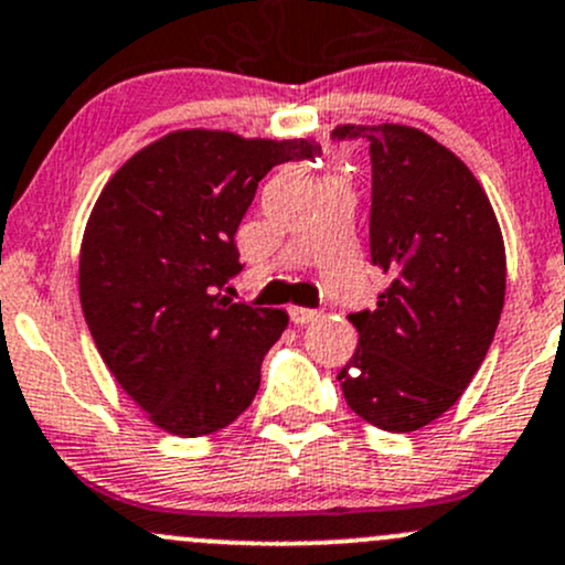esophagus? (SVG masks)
Masks as SVG:
<instances>
[{
  "instance_id": "obj_1",
  "label": "esophagus",
  "mask_w": 565,
  "mask_h": 565,
  "mask_svg": "<svg viewBox=\"0 0 565 565\" xmlns=\"http://www.w3.org/2000/svg\"><path fill=\"white\" fill-rule=\"evenodd\" d=\"M289 316H292V321H295L297 327H306V324H311V321L319 319V311H311V308H297V306H292V308H289Z\"/></svg>"
}]
</instances>
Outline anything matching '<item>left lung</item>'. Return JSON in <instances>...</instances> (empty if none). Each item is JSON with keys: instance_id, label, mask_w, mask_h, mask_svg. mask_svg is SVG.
<instances>
[{"instance_id": "1", "label": "left lung", "mask_w": 565, "mask_h": 565, "mask_svg": "<svg viewBox=\"0 0 565 565\" xmlns=\"http://www.w3.org/2000/svg\"><path fill=\"white\" fill-rule=\"evenodd\" d=\"M332 136L370 141V257L392 276L375 311L349 316L359 343L340 388L377 429H424L456 405L493 343L507 289L499 220L467 163L429 134L345 122Z\"/></svg>"}]
</instances>
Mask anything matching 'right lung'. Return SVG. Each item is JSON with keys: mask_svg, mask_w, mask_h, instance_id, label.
<instances>
[{"mask_svg": "<svg viewBox=\"0 0 565 565\" xmlns=\"http://www.w3.org/2000/svg\"><path fill=\"white\" fill-rule=\"evenodd\" d=\"M313 154L308 139L182 128L104 184L79 246V302L109 373L163 431L203 437L252 405L289 316L220 289L241 270L233 238L259 179Z\"/></svg>", "mask_w": 565, "mask_h": 565, "instance_id": "obj_1", "label": "right lung"}]
</instances>
